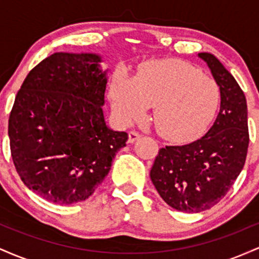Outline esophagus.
Returning a JSON list of instances; mask_svg holds the SVG:
<instances>
[{"instance_id":"34e87169","label":"esophagus","mask_w":259,"mask_h":259,"mask_svg":"<svg viewBox=\"0 0 259 259\" xmlns=\"http://www.w3.org/2000/svg\"><path fill=\"white\" fill-rule=\"evenodd\" d=\"M140 134L139 133H136V132H130L129 133V139H127V142H129V144H134V142L136 141V140H139L140 139Z\"/></svg>"}]
</instances>
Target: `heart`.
<instances>
[{
    "label": "heart",
    "mask_w": 259,
    "mask_h": 259,
    "mask_svg": "<svg viewBox=\"0 0 259 259\" xmlns=\"http://www.w3.org/2000/svg\"><path fill=\"white\" fill-rule=\"evenodd\" d=\"M114 108L125 123L145 117L154 107L153 123L164 138L185 141L200 136L214 119L221 90L214 79L180 62L156 64L135 81L121 76L112 90Z\"/></svg>",
    "instance_id": "b5f03b06"
}]
</instances>
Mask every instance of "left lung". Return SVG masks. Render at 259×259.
<instances>
[{
    "label": "left lung",
    "instance_id": "8db88e82",
    "mask_svg": "<svg viewBox=\"0 0 259 259\" xmlns=\"http://www.w3.org/2000/svg\"><path fill=\"white\" fill-rule=\"evenodd\" d=\"M221 90V109L204 136L160 148L151 180L174 209L200 213L227 195L245 165L249 142L247 103L236 80L212 53H198Z\"/></svg>",
    "mask_w": 259,
    "mask_h": 259
}]
</instances>
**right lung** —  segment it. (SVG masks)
<instances>
[{
    "label": "right lung",
    "instance_id": "1",
    "mask_svg": "<svg viewBox=\"0 0 259 259\" xmlns=\"http://www.w3.org/2000/svg\"><path fill=\"white\" fill-rule=\"evenodd\" d=\"M96 53L57 52L32 68L8 120L20 179L57 204L85 201L105 180L127 134L107 126V70Z\"/></svg>",
    "mask_w": 259,
    "mask_h": 259
}]
</instances>
